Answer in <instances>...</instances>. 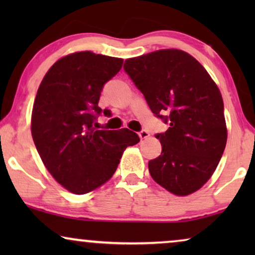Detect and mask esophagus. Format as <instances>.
I'll return each mask as SVG.
<instances>
[{"mask_svg": "<svg viewBox=\"0 0 255 255\" xmlns=\"http://www.w3.org/2000/svg\"><path fill=\"white\" fill-rule=\"evenodd\" d=\"M138 134H139V138H140V139H147L149 137V133H148L147 131H145V130L140 131Z\"/></svg>", "mask_w": 255, "mask_h": 255, "instance_id": "34e87169", "label": "esophagus"}]
</instances>
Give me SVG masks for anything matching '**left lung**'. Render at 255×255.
<instances>
[{"instance_id": "8db88e82", "label": "left lung", "mask_w": 255, "mask_h": 255, "mask_svg": "<svg viewBox=\"0 0 255 255\" xmlns=\"http://www.w3.org/2000/svg\"><path fill=\"white\" fill-rule=\"evenodd\" d=\"M124 69L152 113L169 124L156 134L162 152L148 162L152 179L177 196L195 193L217 168L228 139L217 85L193 55L176 48L127 59Z\"/></svg>"}]
</instances>
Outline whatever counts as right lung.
<instances>
[{"label": "right lung", "instance_id": "right-lung-1", "mask_svg": "<svg viewBox=\"0 0 255 255\" xmlns=\"http://www.w3.org/2000/svg\"><path fill=\"white\" fill-rule=\"evenodd\" d=\"M123 59L75 52L55 61L38 88L31 133L41 161L58 183L76 195L97 189L116 172L137 133L96 130L104 83L120 72Z\"/></svg>", "mask_w": 255, "mask_h": 255}]
</instances>
